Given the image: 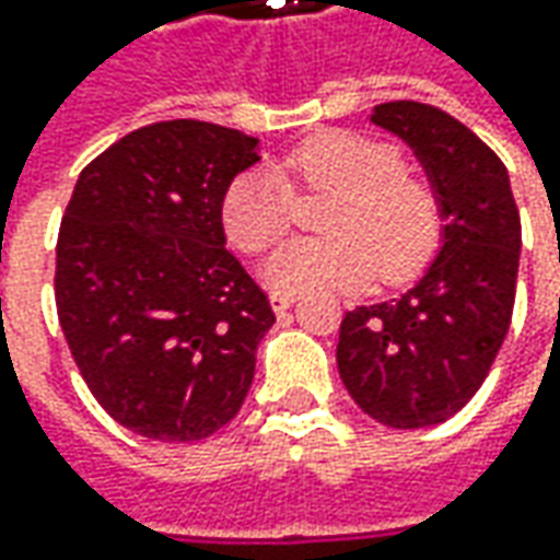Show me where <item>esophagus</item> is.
<instances>
[{"label":"esophagus","mask_w":560,"mask_h":560,"mask_svg":"<svg viewBox=\"0 0 560 560\" xmlns=\"http://www.w3.org/2000/svg\"><path fill=\"white\" fill-rule=\"evenodd\" d=\"M292 302H295L292 292H270V308L277 314H283L287 308H292Z\"/></svg>","instance_id":"1"}]
</instances>
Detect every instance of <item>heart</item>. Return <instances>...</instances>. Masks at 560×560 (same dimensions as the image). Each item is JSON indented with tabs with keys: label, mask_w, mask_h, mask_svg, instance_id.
<instances>
[{
	"label": "heart",
	"mask_w": 560,
	"mask_h": 560,
	"mask_svg": "<svg viewBox=\"0 0 560 560\" xmlns=\"http://www.w3.org/2000/svg\"><path fill=\"white\" fill-rule=\"evenodd\" d=\"M295 189L336 192L320 240H295L270 255V290H358L418 277L442 243V205L423 177L405 171L401 149L358 130H324L290 149L277 167L240 174L224 192L226 240L258 255L290 233Z\"/></svg>",
	"instance_id": "heart-1"
}]
</instances>
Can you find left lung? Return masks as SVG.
<instances>
[{"instance_id": "obj_1", "label": "left lung", "mask_w": 560, "mask_h": 560, "mask_svg": "<svg viewBox=\"0 0 560 560\" xmlns=\"http://www.w3.org/2000/svg\"><path fill=\"white\" fill-rule=\"evenodd\" d=\"M376 127L405 140L442 205V248L401 299L346 312L336 364L355 405L393 430L458 415L505 342L521 214L502 159L462 120L423 102H383Z\"/></svg>"}]
</instances>
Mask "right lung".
<instances>
[{
    "instance_id": "obj_1",
    "label": "right lung",
    "mask_w": 560,
    "mask_h": 560,
    "mask_svg": "<svg viewBox=\"0 0 560 560\" xmlns=\"http://www.w3.org/2000/svg\"><path fill=\"white\" fill-rule=\"evenodd\" d=\"M258 140L159 120L80 171L55 246V305L96 401L137 436L196 442L236 418L273 324L226 252L221 205Z\"/></svg>"
}]
</instances>
